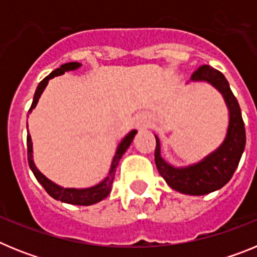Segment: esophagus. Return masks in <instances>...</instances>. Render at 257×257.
<instances>
[{
    "label": "esophagus",
    "mask_w": 257,
    "mask_h": 257,
    "mask_svg": "<svg viewBox=\"0 0 257 257\" xmlns=\"http://www.w3.org/2000/svg\"><path fill=\"white\" fill-rule=\"evenodd\" d=\"M135 126L138 127V128H140V130H142V128H145V127H148V121H147V118L143 117V115L138 118L135 122Z\"/></svg>",
    "instance_id": "34e87169"
}]
</instances>
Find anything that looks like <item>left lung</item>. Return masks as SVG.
I'll return each mask as SVG.
<instances>
[{
	"mask_svg": "<svg viewBox=\"0 0 257 257\" xmlns=\"http://www.w3.org/2000/svg\"><path fill=\"white\" fill-rule=\"evenodd\" d=\"M190 81L210 83L222 95L229 110L225 139L201 162L187 167H175L161 157L160 139L156 136L154 161L160 175L172 189L190 196H203L222 188L231 179L246 147V130L239 104L221 72L210 65H202L192 74Z\"/></svg>",
	"mask_w": 257,
	"mask_h": 257,
	"instance_id": "obj_1",
	"label": "left lung"
}]
</instances>
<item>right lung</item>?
I'll list each match as a JSON object with an SVG mask.
<instances>
[{"label":"right lung","instance_id":"add662e5","mask_svg":"<svg viewBox=\"0 0 257 257\" xmlns=\"http://www.w3.org/2000/svg\"><path fill=\"white\" fill-rule=\"evenodd\" d=\"M81 67L79 63L77 61H72V63H65V64L61 65L60 68L55 69L54 72L49 74L47 77H45L37 86V90L35 92V96H33V103H32L31 108H29L28 113H31L33 109L36 108L38 103V99H40L41 94L44 92L45 87L49 83V79L54 78L56 76H60V74H64V72H68V70H74L77 68ZM136 133L138 131L133 130L131 133L127 134L124 136L122 142L118 144L117 152H115L114 157H113V162L112 166H110V171H109V175L104 179L101 183H99L97 185L91 188H85V189H76V188H63L58 184H55L54 181L49 180V179L45 176L41 171H38V169L36 167L35 162H33V145H32V139L31 135H27V156H28V163L29 167H31L32 172L35 174L36 179L38 180V183L45 188L50 196L52 197L56 201H61L64 203H69V205H78V206H90L94 205V203H97V202L103 201L105 197H108V194L110 193V189H112V184L113 180H114V175H115V169H117L118 162L121 160V157L123 156L124 152L127 151V148L130 147L131 142L135 138Z\"/></svg>","mask_w":257,"mask_h":257}]
</instances>
